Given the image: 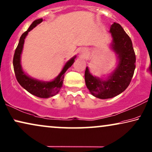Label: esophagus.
<instances>
[{
    "instance_id": "esophagus-1",
    "label": "esophagus",
    "mask_w": 152,
    "mask_h": 152,
    "mask_svg": "<svg viewBox=\"0 0 152 152\" xmlns=\"http://www.w3.org/2000/svg\"><path fill=\"white\" fill-rule=\"evenodd\" d=\"M86 49H83L82 50H81V55H82V56H84L86 54Z\"/></svg>"
}]
</instances>
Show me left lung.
Returning a JSON list of instances; mask_svg holds the SVG:
<instances>
[{
	"mask_svg": "<svg viewBox=\"0 0 152 152\" xmlns=\"http://www.w3.org/2000/svg\"><path fill=\"white\" fill-rule=\"evenodd\" d=\"M113 49L118 56L119 62L115 71L107 80L92 76L86 67V85L92 95L105 99L113 98L128 87L136 67V55L130 38L119 24L114 23L110 27Z\"/></svg>",
	"mask_w": 152,
	"mask_h": 152,
	"instance_id": "8db88e82",
	"label": "left lung"
}]
</instances>
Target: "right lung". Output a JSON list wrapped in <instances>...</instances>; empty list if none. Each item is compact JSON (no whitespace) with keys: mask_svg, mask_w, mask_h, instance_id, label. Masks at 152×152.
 Wrapping results in <instances>:
<instances>
[{"mask_svg":"<svg viewBox=\"0 0 152 152\" xmlns=\"http://www.w3.org/2000/svg\"><path fill=\"white\" fill-rule=\"evenodd\" d=\"M42 20L43 19L40 18L33 22V23L28 27L27 31H26L22 35L20 38L18 45L15 50L14 58H13V65H14V70L16 80L22 87H23L29 93L34 94L38 97L49 98L56 95L60 91L61 88L62 87L65 72L74 63L76 56L73 57L66 64L60 75L53 81L45 82V81L34 80V79H32L30 77L27 76L23 72L20 64V55L22 53V50H23L25 39L28 34V32L33 29L37 25L42 23Z\"/></svg>","mask_w":152,"mask_h":152,"instance_id":"1","label":"right lung"}]
</instances>
